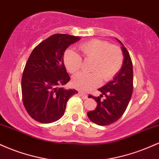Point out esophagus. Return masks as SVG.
<instances>
[{"label":"esophagus","instance_id":"34e87169","mask_svg":"<svg viewBox=\"0 0 159 159\" xmlns=\"http://www.w3.org/2000/svg\"><path fill=\"white\" fill-rule=\"evenodd\" d=\"M79 95H80V96H81V97L83 98H87V94L81 92V91H80V92H79Z\"/></svg>","mask_w":159,"mask_h":159}]
</instances>
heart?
Wrapping results in <instances>:
<instances>
[{
    "instance_id": "obj_1",
    "label": "heart",
    "mask_w": 159,
    "mask_h": 159,
    "mask_svg": "<svg viewBox=\"0 0 159 159\" xmlns=\"http://www.w3.org/2000/svg\"><path fill=\"white\" fill-rule=\"evenodd\" d=\"M79 48L85 60L93 61V72L75 75L72 81L75 88L84 91L90 90L101 84L102 77L105 81H109L121 69L123 55L121 49L117 46L111 45L102 40L93 39L82 43ZM63 62L67 70L75 74L81 69L82 58L73 49H68L63 56Z\"/></svg>"
}]
</instances>
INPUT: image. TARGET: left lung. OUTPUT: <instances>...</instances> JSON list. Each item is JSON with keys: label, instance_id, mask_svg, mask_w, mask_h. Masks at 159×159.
I'll use <instances>...</instances> for the list:
<instances>
[{"label": "left lung", "instance_id": "1", "mask_svg": "<svg viewBox=\"0 0 159 159\" xmlns=\"http://www.w3.org/2000/svg\"><path fill=\"white\" fill-rule=\"evenodd\" d=\"M116 41L122 45L123 63L121 69L112 81L98 89L102 93L100 96L93 97L97 102L93 111L87 112V116L93 123L98 125H107L115 123L123 116L129 105L133 91V66L129 53L119 39ZM105 94L104 100L101 97Z\"/></svg>", "mask_w": 159, "mask_h": 159}]
</instances>
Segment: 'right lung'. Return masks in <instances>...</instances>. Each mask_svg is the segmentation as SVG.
<instances>
[{"label":"right lung","instance_id":"right-lung-1","mask_svg":"<svg viewBox=\"0 0 159 159\" xmlns=\"http://www.w3.org/2000/svg\"><path fill=\"white\" fill-rule=\"evenodd\" d=\"M80 39L54 34L40 43L29 57L21 78V93L25 109L36 121L51 123L61 119L67 101L78 93L63 87L70 81L63 54Z\"/></svg>","mask_w":159,"mask_h":159}]
</instances>
